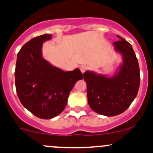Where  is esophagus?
<instances>
[{
    "mask_svg": "<svg viewBox=\"0 0 153 153\" xmlns=\"http://www.w3.org/2000/svg\"><path fill=\"white\" fill-rule=\"evenodd\" d=\"M88 66H86V65H82L80 67V71L82 72V73H84L85 71H86L87 70H88Z\"/></svg>",
    "mask_w": 153,
    "mask_h": 153,
    "instance_id": "obj_1",
    "label": "esophagus"
}]
</instances>
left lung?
<instances>
[{"mask_svg":"<svg viewBox=\"0 0 153 153\" xmlns=\"http://www.w3.org/2000/svg\"><path fill=\"white\" fill-rule=\"evenodd\" d=\"M114 42L115 51L123 62L113 76L87 70L83 78L87 85V97L91 108L105 116H115L128 109L138 93L140 75L138 60L131 45L122 37Z\"/></svg>","mask_w":153,"mask_h":153,"instance_id":"left-lung-1","label":"left lung"}]
</instances>
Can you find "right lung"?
Masks as SVG:
<instances>
[{"label":"right lung","instance_id":"add662e5","mask_svg":"<svg viewBox=\"0 0 153 153\" xmlns=\"http://www.w3.org/2000/svg\"><path fill=\"white\" fill-rule=\"evenodd\" d=\"M51 37L44 34L25 43L18 53L15 69V85L20 102L42 119L59 115L75 83L83 78L78 68L65 72L43 57V43Z\"/></svg>","mask_w":153,"mask_h":153}]
</instances>
